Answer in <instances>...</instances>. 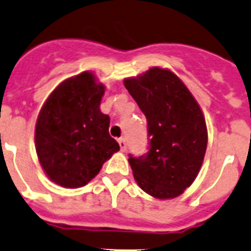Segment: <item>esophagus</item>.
Masks as SVG:
<instances>
[{
    "label": "esophagus",
    "instance_id": "34e87169",
    "mask_svg": "<svg viewBox=\"0 0 251 251\" xmlns=\"http://www.w3.org/2000/svg\"><path fill=\"white\" fill-rule=\"evenodd\" d=\"M118 144L122 151H126V149H127V142H126V139H123V138L118 139Z\"/></svg>",
    "mask_w": 251,
    "mask_h": 251
}]
</instances>
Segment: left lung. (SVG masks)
Masks as SVG:
<instances>
[{"label":"left lung","mask_w":251,"mask_h":251,"mask_svg":"<svg viewBox=\"0 0 251 251\" xmlns=\"http://www.w3.org/2000/svg\"><path fill=\"white\" fill-rule=\"evenodd\" d=\"M124 86L147 117V154H129L139 187L155 199L180 196L199 175L207 149L203 113L188 88L174 73L151 68Z\"/></svg>","instance_id":"8db88e82"}]
</instances>
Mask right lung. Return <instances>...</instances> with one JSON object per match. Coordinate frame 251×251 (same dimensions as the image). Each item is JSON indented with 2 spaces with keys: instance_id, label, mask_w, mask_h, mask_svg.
<instances>
[{
  "instance_id": "add662e5",
  "label": "right lung",
  "mask_w": 251,
  "mask_h": 251,
  "mask_svg": "<svg viewBox=\"0 0 251 251\" xmlns=\"http://www.w3.org/2000/svg\"><path fill=\"white\" fill-rule=\"evenodd\" d=\"M104 86L85 71L51 92L35 124V149L48 177L68 188L85 186L119 150L109 117L100 111Z\"/></svg>"
}]
</instances>
